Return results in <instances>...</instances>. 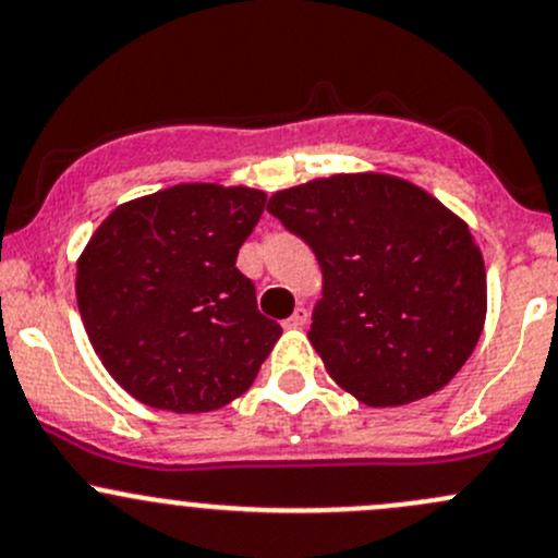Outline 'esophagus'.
I'll return each mask as SVG.
<instances>
[{"label": "esophagus", "mask_w": 558, "mask_h": 558, "mask_svg": "<svg viewBox=\"0 0 558 558\" xmlns=\"http://www.w3.org/2000/svg\"><path fill=\"white\" fill-rule=\"evenodd\" d=\"M306 322H308V312H306V308H303V306H298L295 314H292V317L287 319L284 325H287V327H303V325H306Z\"/></svg>", "instance_id": "obj_1"}]
</instances>
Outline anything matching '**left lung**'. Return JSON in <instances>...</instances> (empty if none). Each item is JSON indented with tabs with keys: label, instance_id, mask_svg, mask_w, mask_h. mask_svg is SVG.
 Instances as JSON below:
<instances>
[{
	"label": "left lung",
	"instance_id": "8db88e82",
	"mask_svg": "<svg viewBox=\"0 0 558 558\" xmlns=\"http://www.w3.org/2000/svg\"><path fill=\"white\" fill-rule=\"evenodd\" d=\"M312 246L322 298L308 341L332 381L373 408L438 392L486 319V268L468 222L400 177L332 174L271 195Z\"/></svg>",
	"mask_w": 558,
	"mask_h": 558
}]
</instances>
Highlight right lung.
<instances>
[{
    "label": "right lung",
    "instance_id": "add662e5",
    "mask_svg": "<svg viewBox=\"0 0 558 558\" xmlns=\"http://www.w3.org/2000/svg\"><path fill=\"white\" fill-rule=\"evenodd\" d=\"M263 209V191L191 182L120 204L96 228L77 308L101 365L140 403L206 413L252 387L281 336L236 268Z\"/></svg>",
    "mask_w": 558,
    "mask_h": 558
}]
</instances>
